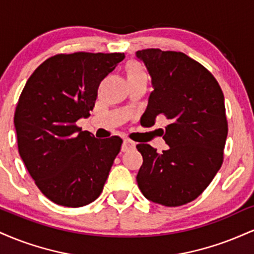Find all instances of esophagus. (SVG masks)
I'll return each mask as SVG.
<instances>
[{"label": "esophagus", "mask_w": 254, "mask_h": 254, "mask_svg": "<svg viewBox=\"0 0 254 254\" xmlns=\"http://www.w3.org/2000/svg\"><path fill=\"white\" fill-rule=\"evenodd\" d=\"M136 147L135 142L130 141V139H124L123 144H122V151H129L130 149H133Z\"/></svg>", "instance_id": "34e87169"}]
</instances>
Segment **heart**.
I'll list each match as a JSON object with an SVG mask.
<instances>
[{"instance_id": "1", "label": "heart", "mask_w": 254, "mask_h": 254, "mask_svg": "<svg viewBox=\"0 0 254 254\" xmlns=\"http://www.w3.org/2000/svg\"><path fill=\"white\" fill-rule=\"evenodd\" d=\"M127 81H142V80H147V75L143 70L141 65H139L137 62H131L127 63Z\"/></svg>"}]
</instances>
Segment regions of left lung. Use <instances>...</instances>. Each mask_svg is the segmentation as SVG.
<instances>
[{"label": "left lung", "mask_w": 254, "mask_h": 254, "mask_svg": "<svg viewBox=\"0 0 254 254\" xmlns=\"http://www.w3.org/2000/svg\"><path fill=\"white\" fill-rule=\"evenodd\" d=\"M151 78L144 116L155 123L170 119L161 154L137 144L143 156L136 180L143 196L165 206L196 199L208 188L223 161L227 127L224 97L211 72L183 52L148 49L136 52Z\"/></svg>", "instance_id": "8db88e82"}]
</instances>
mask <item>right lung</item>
Returning <instances> with one entry per match:
<instances>
[{"label":"right lung","instance_id":"add662e5","mask_svg":"<svg viewBox=\"0 0 254 254\" xmlns=\"http://www.w3.org/2000/svg\"><path fill=\"white\" fill-rule=\"evenodd\" d=\"M124 58L56 55L38 66L20 95L14 115L19 154L44 196L58 205H87L103 191L123 141L98 139L75 123L89 117L99 84Z\"/></svg>","mask_w":254,"mask_h":254}]
</instances>
